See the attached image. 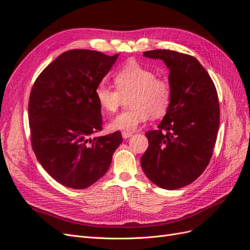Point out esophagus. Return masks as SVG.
I'll list each match as a JSON object with an SVG mask.
<instances>
[{
    "instance_id": "34e87169",
    "label": "esophagus",
    "mask_w": 250,
    "mask_h": 250,
    "mask_svg": "<svg viewBox=\"0 0 250 250\" xmlns=\"http://www.w3.org/2000/svg\"><path fill=\"white\" fill-rule=\"evenodd\" d=\"M131 135H132V132H130V131H123V132H122V137H123L124 139L130 138Z\"/></svg>"
}]
</instances>
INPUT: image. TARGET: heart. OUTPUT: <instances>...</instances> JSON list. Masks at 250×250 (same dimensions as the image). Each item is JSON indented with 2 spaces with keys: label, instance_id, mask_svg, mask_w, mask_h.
Segmentation results:
<instances>
[{
  "label": "heart",
  "instance_id": "obj_1",
  "mask_svg": "<svg viewBox=\"0 0 250 250\" xmlns=\"http://www.w3.org/2000/svg\"><path fill=\"white\" fill-rule=\"evenodd\" d=\"M117 88L105 83L98 84L96 99L101 109L106 113L118 110L123 97L129 96L131 107L120 113L110 122L116 130L133 131L148 120L150 115L158 118L167 112L172 98V89L168 80L155 77V73L139 62H129L113 76Z\"/></svg>",
  "mask_w": 250,
  "mask_h": 250
}]
</instances>
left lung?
<instances>
[{
    "label": "left lung",
    "mask_w": 250,
    "mask_h": 250,
    "mask_svg": "<svg viewBox=\"0 0 250 250\" xmlns=\"http://www.w3.org/2000/svg\"><path fill=\"white\" fill-rule=\"evenodd\" d=\"M170 70V106L156 130L146 132L149 146L141 158L146 176L157 187L176 190L192 184L213 155L220 108L208 73L195 57L171 50L144 52Z\"/></svg>",
    "instance_id": "left-lung-1"
}]
</instances>
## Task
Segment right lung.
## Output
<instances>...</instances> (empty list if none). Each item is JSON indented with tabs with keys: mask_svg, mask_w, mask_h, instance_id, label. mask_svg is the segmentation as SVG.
<instances>
[{
	"mask_svg": "<svg viewBox=\"0 0 250 250\" xmlns=\"http://www.w3.org/2000/svg\"><path fill=\"white\" fill-rule=\"evenodd\" d=\"M118 56L66 51L34 82L28 105L32 148L42 168L64 187L80 190L95 184L123 141L119 131L90 138L102 130L96 87Z\"/></svg>",
	"mask_w": 250,
	"mask_h": 250,
	"instance_id": "add662e5",
	"label": "right lung"
}]
</instances>
